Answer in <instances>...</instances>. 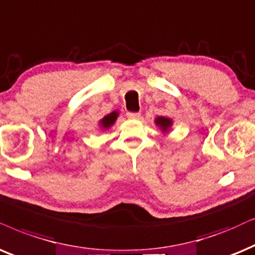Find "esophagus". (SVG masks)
Here are the masks:
<instances>
[{
    "instance_id": "34e87169",
    "label": "esophagus",
    "mask_w": 255,
    "mask_h": 255,
    "mask_svg": "<svg viewBox=\"0 0 255 255\" xmlns=\"http://www.w3.org/2000/svg\"><path fill=\"white\" fill-rule=\"evenodd\" d=\"M127 118H128V119H133V120H138V119L141 118V114H140V113H131V112H128V113H127Z\"/></svg>"
}]
</instances>
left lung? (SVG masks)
I'll return each instance as SVG.
<instances>
[{
	"instance_id": "obj_1",
	"label": "left lung",
	"mask_w": 255,
	"mask_h": 255,
	"mask_svg": "<svg viewBox=\"0 0 255 255\" xmlns=\"http://www.w3.org/2000/svg\"><path fill=\"white\" fill-rule=\"evenodd\" d=\"M154 122H155V125L157 126V127L162 130V133H167L173 125L172 119L165 118V117H157L155 120H154Z\"/></svg>"
}]
</instances>
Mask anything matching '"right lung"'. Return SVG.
<instances>
[{"mask_svg": "<svg viewBox=\"0 0 255 255\" xmlns=\"http://www.w3.org/2000/svg\"><path fill=\"white\" fill-rule=\"evenodd\" d=\"M118 117H119V112L118 111L109 113V114H107L105 118H102L101 120H100L99 126L102 128V129H109V128H111L112 126L114 125V122L117 121Z\"/></svg>", "mask_w": 255, "mask_h": 255, "instance_id": "add662e5", "label": "right lung"}]
</instances>
